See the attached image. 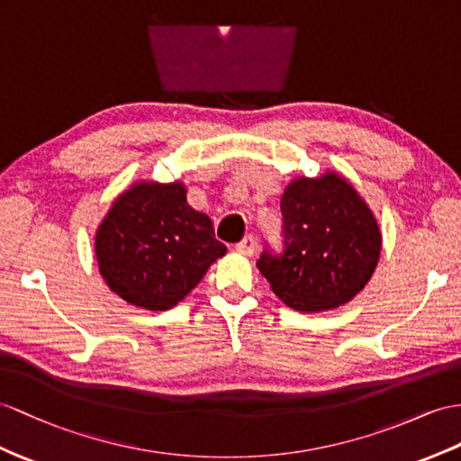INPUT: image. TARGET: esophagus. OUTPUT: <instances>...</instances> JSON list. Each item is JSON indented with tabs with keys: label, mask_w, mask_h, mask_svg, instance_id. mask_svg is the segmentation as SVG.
<instances>
[{
	"label": "esophagus",
	"mask_w": 461,
	"mask_h": 461,
	"mask_svg": "<svg viewBox=\"0 0 461 461\" xmlns=\"http://www.w3.org/2000/svg\"><path fill=\"white\" fill-rule=\"evenodd\" d=\"M234 250H237L239 254H244V256H252L256 250V239L252 237V234H249V237H244L237 246H234Z\"/></svg>",
	"instance_id": "esophagus-1"
}]
</instances>
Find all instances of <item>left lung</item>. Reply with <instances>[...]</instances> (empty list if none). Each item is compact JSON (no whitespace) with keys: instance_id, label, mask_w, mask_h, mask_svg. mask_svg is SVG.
Wrapping results in <instances>:
<instances>
[{"instance_id":"left-lung-1","label":"left lung","mask_w":461,"mask_h":461,"mask_svg":"<svg viewBox=\"0 0 461 461\" xmlns=\"http://www.w3.org/2000/svg\"><path fill=\"white\" fill-rule=\"evenodd\" d=\"M282 250L264 249L258 269L285 305L303 312L340 307L369 282L379 260L374 212L339 174L299 177L282 197Z\"/></svg>"}]
</instances>
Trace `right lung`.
I'll return each instance as SVG.
<instances>
[{
  "mask_svg": "<svg viewBox=\"0 0 461 461\" xmlns=\"http://www.w3.org/2000/svg\"><path fill=\"white\" fill-rule=\"evenodd\" d=\"M227 252L211 219L187 205L182 184H137L122 194L95 234L99 272L134 307L177 305Z\"/></svg>",
  "mask_w": 461,
  "mask_h": 461,
  "instance_id": "obj_1",
  "label": "right lung"
}]
</instances>
